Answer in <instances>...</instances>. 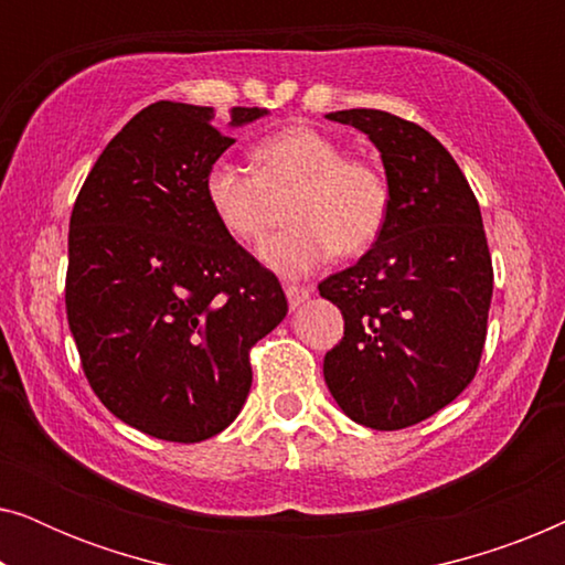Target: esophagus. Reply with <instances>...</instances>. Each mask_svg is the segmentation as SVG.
I'll return each instance as SVG.
<instances>
[{"mask_svg": "<svg viewBox=\"0 0 565 565\" xmlns=\"http://www.w3.org/2000/svg\"><path fill=\"white\" fill-rule=\"evenodd\" d=\"M285 296H288V303L292 311H296L300 303H306V300L311 298V288H303V285H285Z\"/></svg>", "mask_w": 565, "mask_h": 565, "instance_id": "obj_1", "label": "esophagus"}]
</instances>
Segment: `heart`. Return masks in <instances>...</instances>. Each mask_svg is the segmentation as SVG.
I'll return each mask as SVG.
<instances>
[{
	"label": "heart",
	"mask_w": 565,
	"mask_h": 565,
	"mask_svg": "<svg viewBox=\"0 0 565 565\" xmlns=\"http://www.w3.org/2000/svg\"><path fill=\"white\" fill-rule=\"evenodd\" d=\"M203 195L223 234L254 244L290 198V228L269 236L259 257L282 275H306L331 254L358 257L381 238L391 190L373 164L347 159L342 143L313 128H285L254 149V172L218 159L207 167Z\"/></svg>",
	"instance_id": "obj_1"
}]
</instances>
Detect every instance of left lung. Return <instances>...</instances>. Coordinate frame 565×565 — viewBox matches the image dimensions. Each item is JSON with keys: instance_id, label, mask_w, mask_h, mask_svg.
<instances>
[{"instance_id": "8db88e82", "label": "left lung", "mask_w": 565, "mask_h": 565, "mask_svg": "<svg viewBox=\"0 0 565 565\" xmlns=\"http://www.w3.org/2000/svg\"><path fill=\"white\" fill-rule=\"evenodd\" d=\"M327 118L381 151L391 211L373 249L319 285L344 316L323 381L352 422L404 429L458 398L481 362L493 292L481 207L450 151L416 122L383 110Z\"/></svg>"}]
</instances>
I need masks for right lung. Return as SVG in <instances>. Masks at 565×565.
<instances>
[{
  "mask_svg": "<svg viewBox=\"0 0 565 565\" xmlns=\"http://www.w3.org/2000/svg\"><path fill=\"white\" fill-rule=\"evenodd\" d=\"M234 107L231 128L262 118ZM213 107L153 103L105 146L68 223L66 316L97 398L143 435L203 443L242 412L249 350L288 313L277 277L203 195L234 138Z\"/></svg>",
  "mask_w": 565,
  "mask_h": 565,
  "instance_id": "add662e5",
  "label": "right lung"
}]
</instances>
